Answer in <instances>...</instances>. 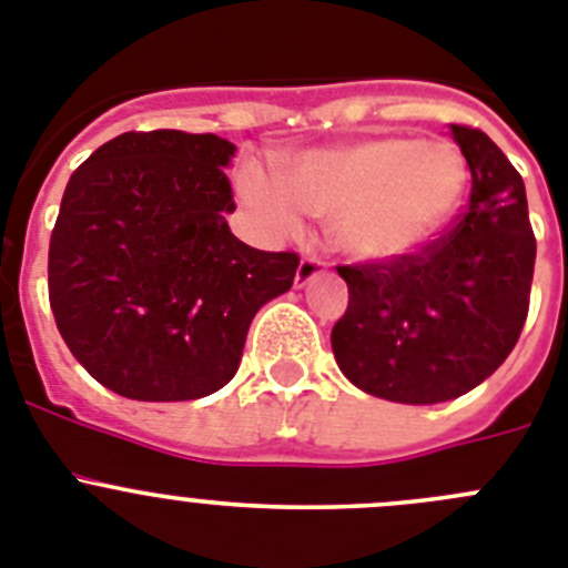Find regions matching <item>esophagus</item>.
<instances>
[{"mask_svg": "<svg viewBox=\"0 0 568 568\" xmlns=\"http://www.w3.org/2000/svg\"><path fill=\"white\" fill-rule=\"evenodd\" d=\"M328 268V263L322 257H316V254H305L303 260H300V268H296V288H303V285H308L311 280L320 277L322 272Z\"/></svg>", "mask_w": 568, "mask_h": 568, "instance_id": "34e87169", "label": "esophagus"}]
</instances>
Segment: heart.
<instances>
[{
  "instance_id": "b5f03b06",
  "label": "heart",
  "mask_w": 568,
  "mask_h": 568,
  "mask_svg": "<svg viewBox=\"0 0 568 568\" xmlns=\"http://www.w3.org/2000/svg\"><path fill=\"white\" fill-rule=\"evenodd\" d=\"M469 166L447 141L387 135L311 150L280 172L246 163L237 195L272 234H291L303 212L331 217V237L356 257H396L442 232L467 195Z\"/></svg>"
}]
</instances>
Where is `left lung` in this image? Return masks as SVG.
I'll return each instance as SVG.
<instances>
[{
	"label": "left lung",
	"instance_id": "left-lung-1",
	"mask_svg": "<svg viewBox=\"0 0 568 568\" xmlns=\"http://www.w3.org/2000/svg\"><path fill=\"white\" fill-rule=\"evenodd\" d=\"M467 158L469 206L430 243L336 265L347 308L336 365L371 396L436 405L481 385L513 354L529 314L535 232L524 181L487 132L449 124Z\"/></svg>",
	"mask_w": 568,
	"mask_h": 568
}]
</instances>
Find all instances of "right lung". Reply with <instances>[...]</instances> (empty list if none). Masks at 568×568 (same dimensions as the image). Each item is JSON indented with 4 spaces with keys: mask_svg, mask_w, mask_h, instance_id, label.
<instances>
[{
    "mask_svg": "<svg viewBox=\"0 0 568 568\" xmlns=\"http://www.w3.org/2000/svg\"><path fill=\"white\" fill-rule=\"evenodd\" d=\"M234 144L124 132L70 175L50 234L48 291L84 371L138 402H189L237 373L248 325L294 285L300 254L232 234Z\"/></svg>",
    "mask_w": 568,
    "mask_h": 568,
    "instance_id": "1",
    "label": "right lung"
}]
</instances>
